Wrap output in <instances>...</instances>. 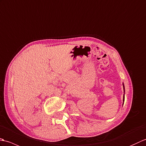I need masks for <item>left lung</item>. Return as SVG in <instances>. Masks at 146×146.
I'll return each mask as SVG.
<instances>
[{"label": "left lung", "mask_w": 146, "mask_h": 146, "mask_svg": "<svg viewBox=\"0 0 146 146\" xmlns=\"http://www.w3.org/2000/svg\"><path fill=\"white\" fill-rule=\"evenodd\" d=\"M123 100L124 101V98H123Z\"/></svg>", "instance_id": "1"}]
</instances>
